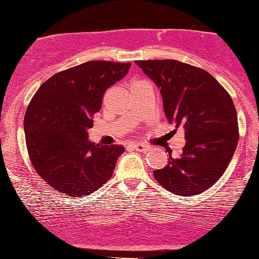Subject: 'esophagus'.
Segmentation results:
<instances>
[{
	"label": "esophagus",
	"mask_w": 259,
	"mask_h": 259,
	"mask_svg": "<svg viewBox=\"0 0 259 259\" xmlns=\"http://www.w3.org/2000/svg\"><path fill=\"white\" fill-rule=\"evenodd\" d=\"M131 148L137 150V151H140V152H146L150 149L148 145L139 144V143H133V144H131Z\"/></svg>",
	"instance_id": "1"
}]
</instances>
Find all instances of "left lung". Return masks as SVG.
<instances>
[{"label":"left lung","instance_id":"8db88e82","mask_svg":"<svg viewBox=\"0 0 259 259\" xmlns=\"http://www.w3.org/2000/svg\"><path fill=\"white\" fill-rule=\"evenodd\" d=\"M157 85L164 114L184 127L186 144L178 158L169 155L164 168L154 170L162 186L180 196H196L211 187L234 155L238 116L232 97L202 68L177 60L136 61Z\"/></svg>","mask_w":259,"mask_h":259}]
</instances>
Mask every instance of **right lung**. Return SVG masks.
<instances>
[{"mask_svg":"<svg viewBox=\"0 0 259 259\" xmlns=\"http://www.w3.org/2000/svg\"><path fill=\"white\" fill-rule=\"evenodd\" d=\"M131 62L89 61L40 85L24 119L28 156L39 177L71 197L98 190L113 175L121 145L95 144L88 130L105 90L128 73Z\"/></svg>","mask_w":259,"mask_h":259,"instance_id":"right-lung-1","label":"right lung"}]
</instances>
